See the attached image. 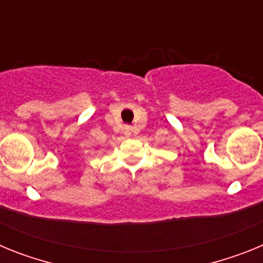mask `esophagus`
I'll return each mask as SVG.
<instances>
[{"instance_id":"34e87169","label":"esophagus","mask_w":263,"mask_h":263,"mask_svg":"<svg viewBox=\"0 0 263 263\" xmlns=\"http://www.w3.org/2000/svg\"><path fill=\"white\" fill-rule=\"evenodd\" d=\"M125 134H126V136H130V134H132V127L125 126Z\"/></svg>"}]
</instances>
